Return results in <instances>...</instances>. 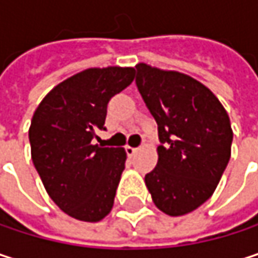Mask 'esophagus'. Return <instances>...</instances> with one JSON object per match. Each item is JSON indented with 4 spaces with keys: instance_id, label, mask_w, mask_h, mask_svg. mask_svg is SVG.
<instances>
[{
    "instance_id": "1",
    "label": "esophagus",
    "mask_w": 258,
    "mask_h": 258,
    "mask_svg": "<svg viewBox=\"0 0 258 258\" xmlns=\"http://www.w3.org/2000/svg\"><path fill=\"white\" fill-rule=\"evenodd\" d=\"M139 151V148H133V146H125V152H127V155L128 157H133L136 152Z\"/></svg>"
}]
</instances>
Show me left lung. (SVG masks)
<instances>
[{
    "mask_svg": "<svg viewBox=\"0 0 258 258\" xmlns=\"http://www.w3.org/2000/svg\"><path fill=\"white\" fill-rule=\"evenodd\" d=\"M136 83L158 124L157 167L145 176L155 206L180 217L215 191L232 155L230 118L215 94L194 78L136 66Z\"/></svg>",
    "mask_w": 258,
    "mask_h": 258,
    "instance_id": "1",
    "label": "left lung"
}]
</instances>
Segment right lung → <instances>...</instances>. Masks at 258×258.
<instances>
[{
  "label": "right lung",
  "instance_id": "obj_1",
  "mask_svg": "<svg viewBox=\"0 0 258 258\" xmlns=\"http://www.w3.org/2000/svg\"><path fill=\"white\" fill-rule=\"evenodd\" d=\"M134 75L133 67L86 69L50 89L32 115L34 167L49 197L75 220L98 223L113 208L127 152L101 148L92 139L104 130L109 100Z\"/></svg>",
  "mask_w": 258,
  "mask_h": 258
}]
</instances>
